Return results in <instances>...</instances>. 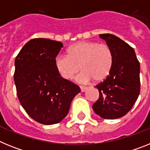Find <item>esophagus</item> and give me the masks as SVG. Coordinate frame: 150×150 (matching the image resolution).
Segmentation results:
<instances>
[{
  "instance_id": "obj_1",
  "label": "esophagus",
  "mask_w": 150,
  "mask_h": 150,
  "mask_svg": "<svg viewBox=\"0 0 150 150\" xmlns=\"http://www.w3.org/2000/svg\"><path fill=\"white\" fill-rule=\"evenodd\" d=\"M87 89L86 87H85V86H80V90H81L82 92H84Z\"/></svg>"
}]
</instances>
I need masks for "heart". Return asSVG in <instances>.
<instances>
[{"label": "heart", "mask_w": 150, "mask_h": 150, "mask_svg": "<svg viewBox=\"0 0 150 150\" xmlns=\"http://www.w3.org/2000/svg\"><path fill=\"white\" fill-rule=\"evenodd\" d=\"M68 55L55 57L56 71L64 79H71L80 67L83 72L77 76L79 83H87L91 79L100 83L109 76L113 64L112 50L107 44L83 41L71 46Z\"/></svg>", "instance_id": "1"}]
</instances>
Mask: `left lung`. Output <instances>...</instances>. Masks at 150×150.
<instances>
[{"mask_svg":"<svg viewBox=\"0 0 150 150\" xmlns=\"http://www.w3.org/2000/svg\"><path fill=\"white\" fill-rule=\"evenodd\" d=\"M113 55L112 70L104 81L96 86L99 98L92 105L101 118L114 120L132 109L140 91V62L132 46L116 36L100 34Z\"/></svg>","mask_w":150,"mask_h":150,"instance_id":"8db88e82","label":"left lung"}]
</instances>
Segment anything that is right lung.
<instances>
[{
	"label": "right lung",
	"mask_w": 150,
	"mask_h": 150,
	"mask_svg": "<svg viewBox=\"0 0 150 150\" xmlns=\"http://www.w3.org/2000/svg\"><path fill=\"white\" fill-rule=\"evenodd\" d=\"M63 44L45 38L30 40L15 60L17 95L29 116L43 125L59 123L68 113L80 88L59 75L55 57Z\"/></svg>",
	"instance_id": "add662e5"
}]
</instances>
